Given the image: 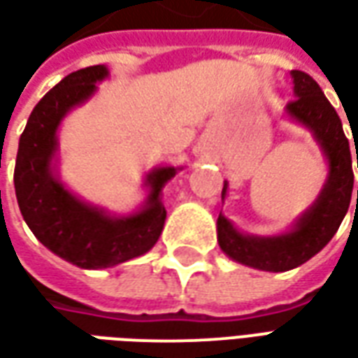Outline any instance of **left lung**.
<instances>
[{"label":"left lung","instance_id":"1","mask_svg":"<svg viewBox=\"0 0 358 358\" xmlns=\"http://www.w3.org/2000/svg\"><path fill=\"white\" fill-rule=\"evenodd\" d=\"M292 78L295 97L285 105V113L313 132L328 159V180L322 192L313 207L295 220L292 230L280 236L261 238L238 232L222 213L217 220L218 245L226 255L236 263L266 272L297 268L326 248L347 215L353 194V159L338 113L313 76L303 71H292ZM226 189L228 182L222 187V199Z\"/></svg>","mask_w":358,"mask_h":358}]
</instances>
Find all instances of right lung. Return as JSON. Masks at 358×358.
<instances>
[{
	"label": "right lung",
	"mask_w": 358,
	"mask_h": 358,
	"mask_svg": "<svg viewBox=\"0 0 358 358\" xmlns=\"http://www.w3.org/2000/svg\"><path fill=\"white\" fill-rule=\"evenodd\" d=\"M107 74L105 65L86 66L43 95L20 136L15 164V194L28 228L55 255L88 270L117 266L155 245L166 218L163 187L178 172L174 166L149 172L145 205L128 217H110L84 203L59 180L53 164L59 124L69 110L88 101Z\"/></svg>",
	"instance_id": "obj_1"
}]
</instances>
